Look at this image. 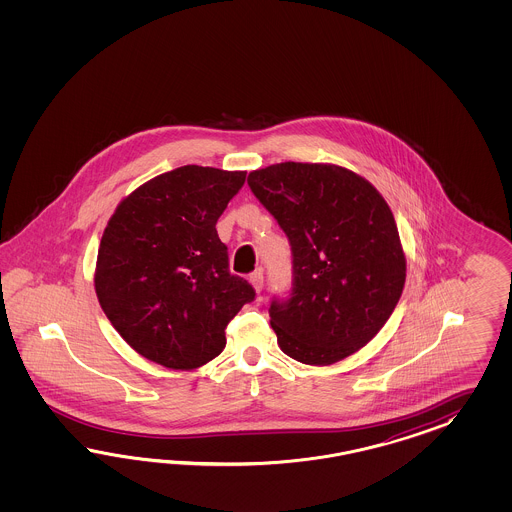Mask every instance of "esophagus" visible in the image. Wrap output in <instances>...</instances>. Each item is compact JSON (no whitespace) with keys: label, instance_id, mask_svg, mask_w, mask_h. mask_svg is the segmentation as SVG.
Here are the masks:
<instances>
[{"label":"esophagus","instance_id":"1","mask_svg":"<svg viewBox=\"0 0 512 512\" xmlns=\"http://www.w3.org/2000/svg\"><path fill=\"white\" fill-rule=\"evenodd\" d=\"M249 281H251V285L255 287V291H257V293H261L264 287L263 270H255V272H251V274H249Z\"/></svg>","mask_w":512,"mask_h":512}]
</instances>
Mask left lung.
Listing matches in <instances>:
<instances>
[{
    "label": "left lung",
    "mask_w": 512,
    "mask_h": 512,
    "mask_svg": "<svg viewBox=\"0 0 512 512\" xmlns=\"http://www.w3.org/2000/svg\"><path fill=\"white\" fill-rule=\"evenodd\" d=\"M248 184L291 244V293L268 310L281 351L310 366L357 353L387 323L405 283L387 202L362 176L323 163L270 165L249 172Z\"/></svg>",
    "instance_id": "1"
}]
</instances>
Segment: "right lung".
<instances>
[{
	"label": "right lung",
	"mask_w": 512,
	"mask_h": 512,
	"mask_svg": "<svg viewBox=\"0 0 512 512\" xmlns=\"http://www.w3.org/2000/svg\"><path fill=\"white\" fill-rule=\"evenodd\" d=\"M244 171L186 165L155 176L118 204L101 238L95 293L139 355L193 370L225 349V328L255 289L229 270L216 223Z\"/></svg>",
	"instance_id": "1"
}]
</instances>
